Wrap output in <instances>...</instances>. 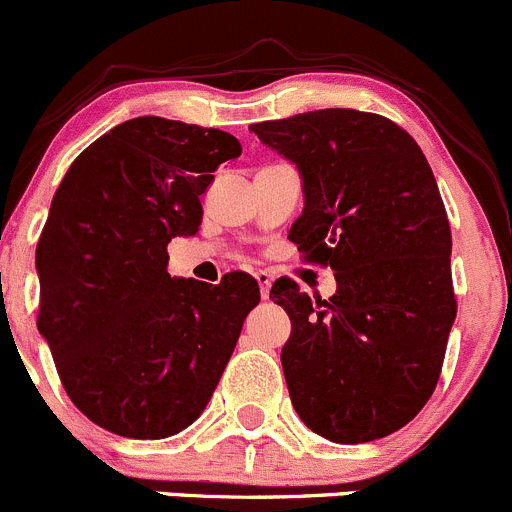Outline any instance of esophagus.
Returning a JSON list of instances; mask_svg holds the SVG:
<instances>
[{"label":"esophagus","instance_id":"1","mask_svg":"<svg viewBox=\"0 0 512 512\" xmlns=\"http://www.w3.org/2000/svg\"><path fill=\"white\" fill-rule=\"evenodd\" d=\"M258 286H261V296L268 298V288H271V273L268 271H256L254 273Z\"/></svg>","mask_w":512,"mask_h":512}]
</instances>
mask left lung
Returning a JSON list of instances; mask_svg holds the SVG:
<instances>
[{
    "label": "left lung",
    "mask_w": 512,
    "mask_h": 512,
    "mask_svg": "<svg viewBox=\"0 0 512 512\" xmlns=\"http://www.w3.org/2000/svg\"><path fill=\"white\" fill-rule=\"evenodd\" d=\"M251 129L301 174L288 239L308 261L331 263L338 281L328 301L291 278L271 286L291 318L281 363L293 408L333 443L386 438L428 403L455 321L433 171L411 134L366 111H306Z\"/></svg>",
    "instance_id": "1"
}]
</instances>
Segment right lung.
Listing matches in <instances>:
<instances>
[{"label":"right lung","mask_w":512,"mask_h":512,"mask_svg":"<svg viewBox=\"0 0 512 512\" xmlns=\"http://www.w3.org/2000/svg\"><path fill=\"white\" fill-rule=\"evenodd\" d=\"M236 136L136 116L69 166L37 246L39 321L74 406L136 440L176 435L204 413L261 301L256 278L219 286L166 271V246L201 226L214 171Z\"/></svg>","instance_id":"right-lung-1"}]
</instances>
